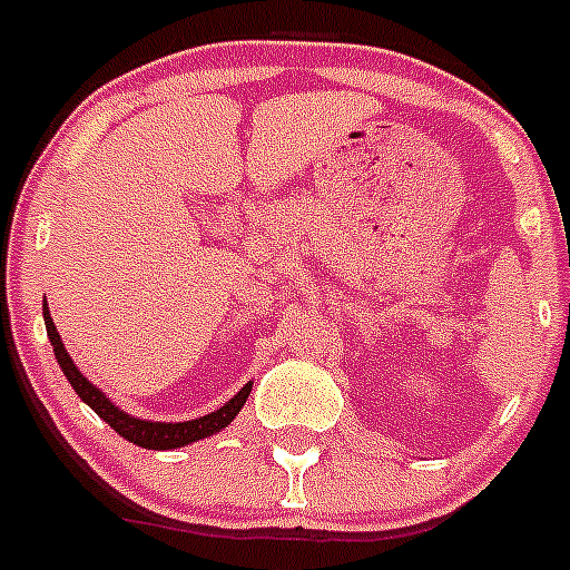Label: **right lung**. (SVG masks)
I'll list each match as a JSON object with an SVG mask.
<instances>
[{"label":"right lung","instance_id":"right-lung-1","mask_svg":"<svg viewBox=\"0 0 570 570\" xmlns=\"http://www.w3.org/2000/svg\"><path fill=\"white\" fill-rule=\"evenodd\" d=\"M42 316H45V328H48V340H50V345H53V354H57L59 367H62V374L68 376L70 387L77 391L79 400H82L85 405H90V411H94L99 420L108 422V425L114 428L116 434L122 436V440L134 442V445H139V448H148V451H170V448H185V445H190V442H199V440H205V436L219 434L223 428H228L230 422H234V416L239 414L242 405L248 402L250 387H254V382H248V385L242 387L239 394L230 396L223 407H216V411H210V414H205V416H196V420H185V422L139 420V416H134V414H125L122 407L110 402V396H105V391H99L94 382L85 380L82 371L73 365L70 354L65 351L62 336H59L57 325H53V320H50L48 305L42 308Z\"/></svg>","mask_w":570,"mask_h":570}]
</instances>
